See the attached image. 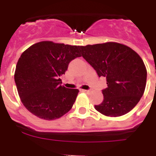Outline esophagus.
I'll use <instances>...</instances> for the list:
<instances>
[{
	"label": "esophagus",
	"instance_id": "1",
	"mask_svg": "<svg viewBox=\"0 0 156 156\" xmlns=\"http://www.w3.org/2000/svg\"><path fill=\"white\" fill-rule=\"evenodd\" d=\"M83 91L85 92V93H87V94H88V93H90V90H83Z\"/></svg>",
	"mask_w": 156,
	"mask_h": 156
}]
</instances>
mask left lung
I'll use <instances>...</instances> for the list:
<instances>
[{
    "mask_svg": "<svg viewBox=\"0 0 156 156\" xmlns=\"http://www.w3.org/2000/svg\"><path fill=\"white\" fill-rule=\"evenodd\" d=\"M83 58L106 79L102 90L104 100L95 109L107 116L125 115L134 108L146 86L147 70L141 58L133 50L119 43L108 42L80 46Z\"/></svg>",
    "mask_w": 156,
    "mask_h": 156,
    "instance_id": "obj_1",
    "label": "left lung"
}]
</instances>
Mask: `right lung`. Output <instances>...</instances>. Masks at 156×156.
<instances>
[{
    "mask_svg": "<svg viewBox=\"0 0 156 156\" xmlns=\"http://www.w3.org/2000/svg\"><path fill=\"white\" fill-rule=\"evenodd\" d=\"M80 46L41 41L21 55L16 65L15 82L23 105L46 120L62 116L72 108L79 90L62 86L72 60L80 57Z\"/></svg>",
    "mask_w": 156,
    "mask_h": 156,
    "instance_id": "1",
    "label": "right lung"
}]
</instances>
